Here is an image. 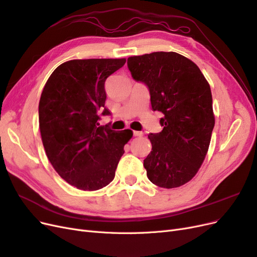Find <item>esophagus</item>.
<instances>
[{"mask_svg": "<svg viewBox=\"0 0 257 257\" xmlns=\"http://www.w3.org/2000/svg\"><path fill=\"white\" fill-rule=\"evenodd\" d=\"M133 134H134L135 137H142V136H144L143 132H139V131H134Z\"/></svg>", "mask_w": 257, "mask_h": 257, "instance_id": "obj_1", "label": "esophagus"}]
</instances>
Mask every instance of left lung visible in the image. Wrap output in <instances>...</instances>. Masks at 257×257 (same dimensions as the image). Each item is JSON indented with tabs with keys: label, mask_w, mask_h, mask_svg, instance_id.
I'll use <instances>...</instances> for the list:
<instances>
[{
	"label": "left lung",
	"mask_w": 257,
	"mask_h": 257,
	"mask_svg": "<svg viewBox=\"0 0 257 257\" xmlns=\"http://www.w3.org/2000/svg\"><path fill=\"white\" fill-rule=\"evenodd\" d=\"M127 67L149 88L152 109L164 114L163 131L148 136L152 151L144 160L147 177L160 188H179L197 174L211 141L210 85L194 62L173 51L130 57Z\"/></svg>",
	"instance_id": "obj_1"
}]
</instances>
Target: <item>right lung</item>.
Instances as JSON below:
<instances>
[{"label":"right lung","instance_id":"right-lung-1","mask_svg":"<svg viewBox=\"0 0 257 257\" xmlns=\"http://www.w3.org/2000/svg\"><path fill=\"white\" fill-rule=\"evenodd\" d=\"M125 59L71 60L59 65L43 89L38 118L46 154L61 178L82 191H96L114 178L131 130L99 125L105 81Z\"/></svg>","mask_w":257,"mask_h":257}]
</instances>
